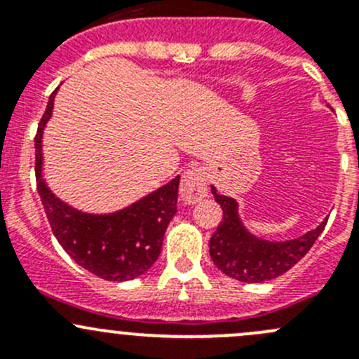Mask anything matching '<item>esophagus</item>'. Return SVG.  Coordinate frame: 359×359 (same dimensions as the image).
I'll list each match as a JSON object with an SVG mask.
<instances>
[{"mask_svg":"<svg viewBox=\"0 0 359 359\" xmlns=\"http://www.w3.org/2000/svg\"><path fill=\"white\" fill-rule=\"evenodd\" d=\"M206 189H208V175H206V170L203 166L184 173L182 180H180L182 201H186L187 205H194L206 196Z\"/></svg>","mask_w":359,"mask_h":359,"instance_id":"1","label":"esophagus"}]
</instances>
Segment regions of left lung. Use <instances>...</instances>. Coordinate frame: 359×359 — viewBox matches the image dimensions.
Returning <instances> with one entry per match:
<instances>
[{
	"label": "left lung",
	"mask_w": 359,
	"mask_h": 359,
	"mask_svg": "<svg viewBox=\"0 0 359 359\" xmlns=\"http://www.w3.org/2000/svg\"><path fill=\"white\" fill-rule=\"evenodd\" d=\"M212 191L215 194V201L222 208L224 217L210 240V257L226 276L243 283H262L290 271L316 243L327 226L325 220L299 240L285 243L257 240L241 226L236 213V201L217 194L213 187Z\"/></svg>",
	"instance_id": "1"
}]
</instances>
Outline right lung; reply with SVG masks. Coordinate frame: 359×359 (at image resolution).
<instances>
[{
  "label": "right lung",
  "mask_w": 359,
  "mask_h": 359,
  "mask_svg": "<svg viewBox=\"0 0 359 359\" xmlns=\"http://www.w3.org/2000/svg\"><path fill=\"white\" fill-rule=\"evenodd\" d=\"M55 92L50 95L34 137L36 186L50 227L69 257L95 276L109 281L139 278L156 262L161 252L165 231L177 213L180 179L177 177L112 215H86L57 200L41 179V135L52 116Z\"/></svg>",
  "instance_id": "right-lung-1"
}]
</instances>
